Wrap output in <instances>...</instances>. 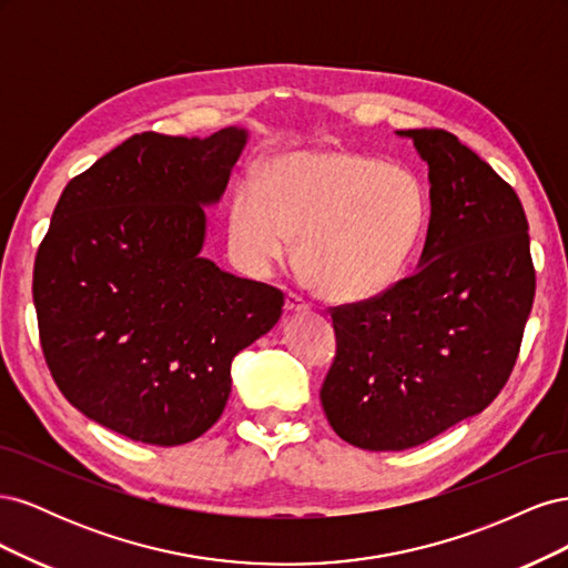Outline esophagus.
<instances>
[{"label":"esophagus","instance_id":"esophagus-1","mask_svg":"<svg viewBox=\"0 0 568 568\" xmlns=\"http://www.w3.org/2000/svg\"><path fill=\"white\" fill-rule=\"evenodd\" d=\"M286 311H288L291 315H298V313H307V311H311V305H307L298 294H288V296H286Z\"/></svg>","mask_w":568,"mask_h":568}]
</instances>
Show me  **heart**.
Instances as JSON below:
<instances>
[{"label": "heart", "mask_w": 568, "mask_h": 568, "mask_svg": "<svg viewBox=\"0 0 568 568\" xmlns=\"http://www.w3.org/2000/svg\"><path fill=\"white\" fill-rule=\"evenodd\" d=\"M428 220L424 180L405 163L355 151H301L274 159L230 205V248L267 277L291 253L322 296L357 303L400 280Z\"/></svg>", "instance_id": "obj_1"}]
</instances>
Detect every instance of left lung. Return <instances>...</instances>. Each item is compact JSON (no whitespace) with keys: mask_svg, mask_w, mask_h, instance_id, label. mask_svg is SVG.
<instances>
[{"mask_svg":"<svg viewBox=\"0 0 568 568\" xmlns=\"http://www.w3.org/2000/svg\"><path fill=\"white\" fill-rule=\"evenodd\" d=\"M428 165L419 267L382 296L332 307L336 357L320 400L363 450H407L484 412L519 357L536 270L517 192L445 130H398Z\"/></svg>","mask_w":568,"mask_h":568,"instance_id":"1","label":"left lung"}]
</instances>
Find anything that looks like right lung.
<instances>
[{"mask_svg":"<svg viewBox=\"0 0 568 568\" xmlns=\"http://www.w3.org/2000/svg\"><path fill=\"white\" fill-rule=\"evenodd\" d=\"M248 132H142L65 184L32 301L65 400L111 432L182 445L220 419L232 359L282 317L284 294L201 257L203 205L225 194Z\"/></svg>","mask_w":568,"mask_h":568,"instance_id":"add662e5","label":"right lung"}]
</instances>
